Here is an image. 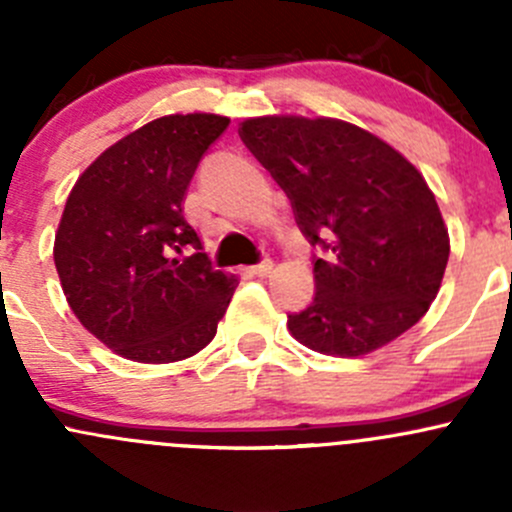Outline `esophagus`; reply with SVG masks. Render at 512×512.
Masks as SVG:
<instances>
[{
    "label": "esophagus",
    "mask_w": 512,
    "mask_h": 512,
    "mask_svg": "<svg viewBox=\"0 0 512 512\" xmlns=\"http://www.w3.org/2000/svg\"><path fill=\"white\" fill-rule=\"evenodd\" d=\"M272 270H275V265H272V260H262L260 265L250 267V272H252V275H255V277H270Z\"/></svg>",
    "instance_id": "1"
}]
</instances>
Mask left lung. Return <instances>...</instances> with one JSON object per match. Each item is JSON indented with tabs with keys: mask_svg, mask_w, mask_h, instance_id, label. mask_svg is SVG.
<instances>
[{
	"mask_svg": "<svg viewBox=\"0 0 512 512\" xmlns=\"http://www.w3.org/2000/svg\"><path fill=\"white\" fill-rule=\"evenodd\" d=\"M240 138L292 203L312 247V304L289 314L314 352L361 356L411 329L441 289L448 230L423 175L374 133L339 118H247Z\"/></svg>",
	"mask_w": 512,
	"mask_h": 512,
	"instance_id": "obj_1",
	"label": "left lung"
}]
</instances>
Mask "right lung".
Instances as JSON below:
<instances>
[{"label": "right lung", "mask_w": 512, "mask_h": 512, "mask_svg": "<svg viewBox=\"0 0 512 512\" xmlns=\"http://www.w3.org/2000/svg\"><path fill=\"white\" fill-rule=\"evenodd\" d=\"M230 118L173 113L128 133L79 175L54 240L66 302L98 342L143 364L213 342L235 275L213 270L183 200ZM185 246L196 252L178 258Z\"/></svg>", "instance_id": "add662e5"}]
</instances>
